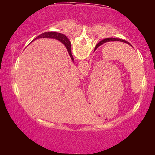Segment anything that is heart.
<instances>
[{"mask_svg": "<svg viewBox=\"0 0 155 155\" xmlns=\"http://www.w3.org/2000/svg\"><path fill=\"white\" fill-rule=\"evenodd\" d=\"M96 14V13H95V14Z\"/></svg>", "mask_w": 155, "mask_h": 155, "instance_id": "heart-1", "label": "heart"}]
</instances>
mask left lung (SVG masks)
<instances>
[{
  "mask_svg": "<svg viewBox=\"0 0 155 155\" xmlns=\"http://www.w3.org/2000/svg\"><path fill=\"white\" fill-rule=\"evenodd\" d=\"M122 41V42H125V43H127V44H129V45H130V43H128V41H125V40H121V39H117V38H106V39H104V40H102V41H100V42H99V43L96 45L95 49H96L97 48H98V47L99 46L102 45V44H104V43L107 42V41ZM130 46H132V45H130Z\"/></svg>",
  "mask_w": 155,
  "mask_h": 155,
  "instance_id": "1",
  "label": "left lung"
}]
</instances>
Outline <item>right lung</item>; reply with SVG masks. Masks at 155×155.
I'll use <instances>...</instances> for the list:
<instances>
[{
  "label": "right lung",
  "mask_w": 155,
  "mask_h": 155,
  "mask_svg": "<svg viewBox=\"0 0 155 155\" xmlns=\"http://www.w3.org/2000/svg\"><path fill=\"white\" fill-rule=\"evenodd\" d=\"M54 38L61 41V42L65 46V47H66L68 53H69L72 60H74L72 54V52H71V43H70V40H68V38H67L66 36H65L64 34L57 33V32H52V31H51V32H45V33H41V35L37 37V38L35 39H34L33 40H35L36 39H38V38Z\"/></svg>",
  "instance_id": "1"
}]
</instances>
